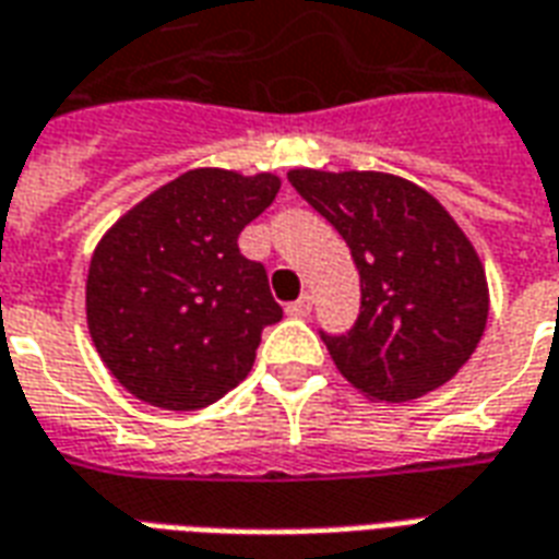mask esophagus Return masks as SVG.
I'll return each mask as SVG.
<instances>
[{
  "instance_id": "1",
  "label": "esophagus",
  "mask_w": 559,
  "mask_h": 559,
  "mask_svg": "<svg viewBox=\"0 0 559 559\" xmlns=\"http://www.w3.org/2000/svg\"><path fill=\"white\" fill-rule=\"evenodd\" d=\"M311 308H314V299H311L308 293H302V296H299L296 302L287 305V314H290V317H308V314H311Z\"/></svg>"
}]
</instances>
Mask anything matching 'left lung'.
I'll return each instance as SVG.
<instances>
[{
  "label": "left lung",
  "mask_w": 559,
  "mask_h": 559,
  "mask_svg": "<svg viewBox=\"0 0 559 559\" xmlns=\"http://www.w3.org/2000/svg\"><path fill=\"white\" fill-rule=\"evenodd\" d=\"M308 206L341 233L362 302L344 335L320 332L338 371L368 399L428 395L467 362L488 320L479 254L428 191L371 170H290Z\"/></svg>",
  "instance_id": "obj_1"
}]
</instances>
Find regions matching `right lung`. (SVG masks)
<instances>
[{
	"label": "right lung",
	"instance_id": "add662e5",
	"mask_svg": "<svg viewBox=\"0 0 559 559\" xmlns=\"http://www.w3.org/2000/svg\"><path fill=\"white\" fill-rule=\"evenodd\" d=\"M278 176L188 170L107 230L90 263L86 320L122 386L164 411H200L242 383L284 311L263 263L239 251Z\"/></svg>",
	"mask_w": 559,
	"mask_h": 559
}]
</instances>
